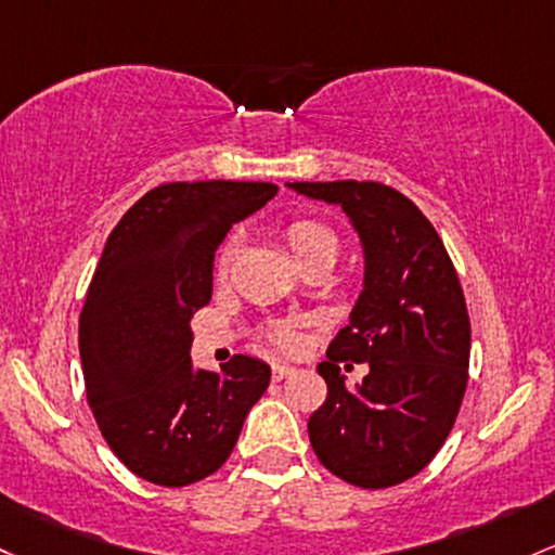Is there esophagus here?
Segmentation results:
<instances>
[{
	"label": "esophagus",
	"instance_id": "esophagus-1",
	"mask_svg": "<svg viewBox=\"0 0 555 555\" xmlns=\"http://www.w3.org/2000/svg\"><path fill=\"white\" fill-rule=\"evenodd\" d=\"M292 374H295V369L287 366V363H273V366H271V379L273 382L287 379V376H292Z\"/></svg>",
	"mask_w": 555,
	"mask_h": 555
}]
</instances>
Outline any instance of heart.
I'll return each mask as SVG.
<instances>
[{
  "instance_id": "obj_1",
  "label": "heart",
  "mask_w": 555,
  "mask_h": 555,
  "mask_svg": "<svg viewBox=\"0 0 555 555\" xmlns=\"http://www.w3.org/2000/svg\"><path fill=\"white\" fill-rule=\"evenodd\" d=\"M284 240H287L292 255H295L302 266L313 263V260H321V258L334 260L339 253L337 231L328 227V223L310 216L292 218L287 227H284ZM234 258H236V242L234 240L223 242V247L218 249V258H216V276L221 279V282L229 276ZM268 343L282 347V350H297L302 343V334L297 332V326L289 324V321H279V324L268 326Z\"/></svg>"
}]
</instances>
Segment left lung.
Instances as JSON below:
<instances>
[{"instance_id":"8db88e82","label":"left lung","mask_w":555,"mask_h":555,"mask_svg":"<svg viewBox=\"0 0 555 555\" xmlns=\"http://www.w3.org/2000/svg\"><path fill=\"white\" fill-rule=\"evenodd\" d=\"M343 205L361 234L366 282L319 363L326 400L308 422L315 455L334 477L382 490L416 477L453 429L468 379L472 324L440 234L405 194L379 181H295ZM369 362L349 392L338 363Z\"/></svg>"}]
</instances>
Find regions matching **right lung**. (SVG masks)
Returning <instances> with one entry per match:
<instances>
[{"label": "right lung", "instance_id": "add662e5", "mask_svg": "<svg viewBox=\"0 0 555 555\" xmlns=\"http://www.w3.org/2000/svg\"><path fill=\"white\" fill-rule=\"evenodd\" d=\"M276 192L268 181H170L109 231L78 319L83 385L109 450L152 485L218 472L271 382L249 356L194 371L189 319L210 302L223 236Z\"/></svg>", "mask_w": 555, "mask_h": 555}]
</instances>
